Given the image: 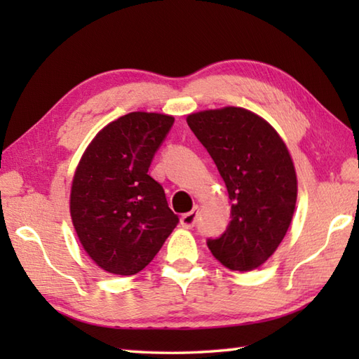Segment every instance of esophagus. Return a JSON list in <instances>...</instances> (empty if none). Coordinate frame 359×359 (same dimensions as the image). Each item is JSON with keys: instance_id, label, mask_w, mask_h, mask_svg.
<instances>
[{"instance_id": "34e87169", "label": "esophagus", "mask_w": 359, "mask_h": 359, "mask_svg": "<svg viewBox=\"0 0 359 359\" xmlns=\"http://www.w3.org/2000/svg\"><path fill=\"white\" fill-rule=\"evenodd\" d=\"M196 217H198V208H194L191 212H187L180 217V224L187 229H190L194 226V222H196Z\"/></svg>"}]
</instances>
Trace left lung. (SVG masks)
I'll return each mask as SVG.
<instances>
[{
    "mask_svg": "<svg viewBox=\"0 0 359 359\" xmlns=\"http://www.w3.org/2000/svg\"><path fill=\"white\" fill-rule=\"evenodd\" d=\"M226 185L231 222L212 255L231 271L258 269L280 245L293 220L297 179L287 144L271 123L244 107L226 106L187 117Z\"/></svg>",
    "mask_w": 359,
    "mask_h": 359,
    "instance_id": "left-lung-1",
    "label": "left lung"
}]
</instances>
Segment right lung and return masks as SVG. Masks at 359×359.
I'll list each match as a JSON object with an SVG mask.
<instances>
[{
	"instance_id": "1",
	"label": "right lung",
	"mask_w": 359,
	"mask_h": 359,
	"mask_svg": "<svg viewBox=\"0 0 359 359\" xmlns=\"http://www.w3.org/2000/svg\"><path fill=\"white\" fill-rule=\"evenodd\" d=\"M172 115L130 112L106 125L85 149L71 185L69 212L83 250L102 271L135 276L177 226L149 166Z\"/></svg>"
}]
</instances>
